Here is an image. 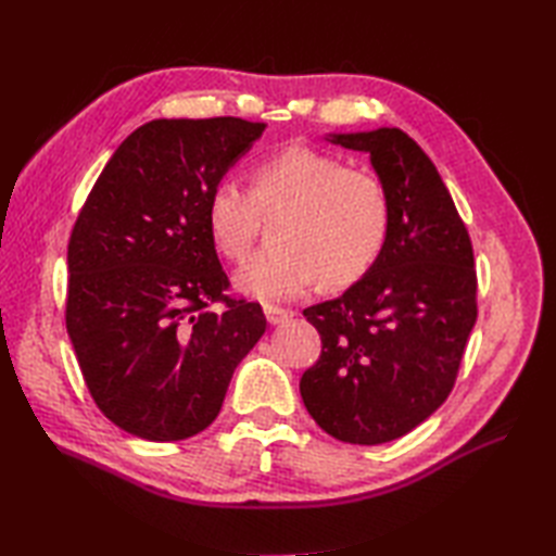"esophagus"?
<instances>
[{
  "label": "esophagus",
  "mask_w": 556,
  "mask_h": 556,
  "mask_svg": "<svg viewBox=\"0 0 556 556\" xmlns=\"http://www.w3.org/2000/svg\"><path fill=\"white\" fill-rule=\"evenodd\" d=\"M265 317H267L269 325H281V323L289 320L291 311L281 308V305H265Z\"/></svg>",
  "instance_id": "1"
}]
</instances>
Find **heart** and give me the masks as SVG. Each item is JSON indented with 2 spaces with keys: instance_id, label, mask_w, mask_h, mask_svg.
<instances>
[{
  "instance_id": "obj_1",
  "label": "heart",
  "mask_w": 556,
  "mask_h": 556,
  "mask_svg": "<svg viewBox=\"0 0 556 556\" xmlns=\"http://www.w3.org/2000/svg\"><path fill=\"white\" fill-rule=\"evenodd\" d=\"M271 215L275 243L236 275L241 293L263 301L293 299L320 279L327 289L356 285L380 263L392 231V200L380 176L311 146H287L260 160L251 191L222 179L205 200L210 241L233 263Z\"/></svg>"
}]
</instances>
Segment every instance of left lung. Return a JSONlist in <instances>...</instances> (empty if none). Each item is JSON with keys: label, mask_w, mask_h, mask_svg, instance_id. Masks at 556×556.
<instances>
[{"label": "left lung", "mask_w": 556, "mask_h": 556, "mask_svg": "<svg viewBox=\"0 0 556 556\" xmlns=\"http://www.w3.org/2000/svg\"><path fill=\"white\" fill-rule=\"evenodd\" d=\"M329 140L368 152L392 200V231L380 263L344 296L303 311L323 353L301 396L327 434L384 444L452 394L478 317L473 245L442 176L401 128Z\"/></svg>", "instance_id": "left-lung-1"}]
</instances>
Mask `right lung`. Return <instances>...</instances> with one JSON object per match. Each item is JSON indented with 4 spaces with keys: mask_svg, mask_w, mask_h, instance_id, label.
Listing matches in <instances>:
<instances>
[{
    "mask_svg": "<svg viewBox=\"0 0 556 556\" xmlns=\"http://www.w3.org/2000/svg\"><path fill=\"white\" fill-rule=\"evenodd\" d=\"M263 131L236 116L150 122L116 148L78 212L66 329L98 408L140 440L203 432L265 334L260 303L224 293L205 227L212 186Z\"/></svg>",
    "mask_w": 556,
    "mask_h": 556,
    "instance_id": "obj_1",
    "label": "right lung"
}]
</instances>
